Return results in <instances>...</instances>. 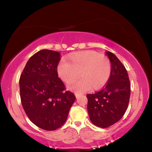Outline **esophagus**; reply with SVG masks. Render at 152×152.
<instances>
[{"label":"esophagus","instance_id":"34e87169","mask_svg":"<svg viewBox=\"0 0 152 152\" xmlns=\"http://www.w3.org/2000/svg\"><path fill=\"white\" fill-rule=\"evenodd\" d=\"M75 95H76V98H78V97H79V96H80V94L76 93V94H75Z\"/></svg>","mask_w":152,"mask_h":152}]
</instances>
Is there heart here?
<instances>
[{"mask_svg":"<svg viewBox=\"0 0 152 152\" xmlns=\"http://www.w3.org/2000/svg\"><path fill=\"white\" fill-rule=\"evenodd\" d=\"M59 76L65 82H70L81 73L83 78L68 84V88L77 92L102 88L111 74L109 59L93 51H84L67 56L59 62Z\"/></svg>","mask_w":152,"mask_h":152,"instance_id":"heart-1","label":"heart"}]
</instances>
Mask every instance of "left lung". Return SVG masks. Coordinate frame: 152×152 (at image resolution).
Instances as JSON below:
<instances>
[{"mask_svg":"<svg viewBox=\"0 0 152 152\" xmlns=\"http://www.w3.org/2000/svg\"><path fill=\"white\" fill-rule=\"evenodd\" d=\"M111 65V74L101 91L86 95L90 119L94 125L107 128L121 119L129 102L131 84L125 66L110 51L105 52Z\"/></svg>","mask_w":152,"mask_h":152,"instance_id":"1","label":"left lung"}]
</instances>
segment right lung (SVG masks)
I'll use <instances>...</instances> for the list:
<instances>
[{"mask_svg":"<svg viewBox=\"0 0 152 152\" xmlns=\"http://www.w3.org/2000/svg\"><path fill=\"white\" fill-rule=\"evenodd\" d=\"M57 51L42 50L29 58L19 80L20 96L25 113L33 124L53 131L64 124L76 97L66 91L58 77Z\"/></svg>","mask_w":152,"mask_h":152,"instance_id":"obj_1","label":"right lung"}]
</instances>
